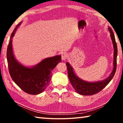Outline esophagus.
I'll return each mask as SVG.
<instances>
[{
    "label": "esophagus",
    "mask_w": 123,
    "mask_h": 123,
    "mask_svg": "<svg viewBox=\"0 0 123 123\" xmlns=\"http://www.w3.org/2000/svg\"><path fill=\"white\" fill-rule=\"evenodd\" d=\"M61 58L62 60H66L68 59V55L66 53H63L61 55Z\"/></svg>",
    "instance_id": "34e87169"
}]
</instances>
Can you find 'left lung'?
Wrapping results in <instances>:
<instances>
[{
	"label": "left lung",
	"instance_id": "1",
	"mask_svg": "<svg viewBox=\"0 0 123 123\" xmlns=\"http://www.w3.org/2000/svg\"><path fill=\"white\" fill-rule=\"evenodd\" d=\"M109 30L111 33V37L112 41V43L114 47V67L111 74L108 78L101 81H98L96 82H89L84 81L78 78L74 73L73 69L70 64L66 63L67 68L68 70V75L69 80L77 92L79 94L84 95H91L97 94L109 84L111 80L113 78L116 71L117 68V45L115 39V37L112 31V29L109 28Z\"/></svg>",
	"mask_w": 123,
	"mask_h": 123
}]
</instances>
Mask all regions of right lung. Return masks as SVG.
<instances>
[{
  "mask_svg": "<svg viewBox=\"0 0 123 123\" xmlns=\"http://www.w3.org/2000/svg\"><path fill=\"white\" fill-rule=\"evenodd\" d=\"M19 23L12 32L7 49V60L9 73L13 81L28 94L36 95L44 91L50 81L52 70L61 61L60 55L47 58L36 66L27 68L16 61L12 47V38Z\"/></svg>",
  "mask_w": 123,
  "mask_h": 123,
  "instance_id": "right-lung-1",
  "label": "right lung"
}]
</instances>
